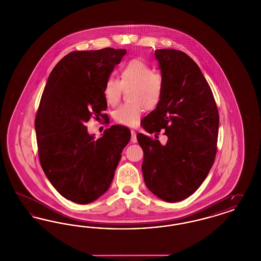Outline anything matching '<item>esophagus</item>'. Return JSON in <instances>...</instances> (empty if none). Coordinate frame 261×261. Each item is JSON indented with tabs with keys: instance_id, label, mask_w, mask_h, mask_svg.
Instances as JSON below:
<instances>
[{
	"instance_id": "esophagus-1",
	"label": "esophagus",
	"mask_w": 261,
	"mask_h": 261,
	"mask_svg": "<svg viewBox=\"0 0 261 261\" xmlns=\"http://www.w3.org/2000/svg\"><path fill=\"white\" fill-rule=\"evenodd\" d=\"M131 142L132 143H136L137 142L136 132L134 130H131Z\"/></svg>"
}]
</instances>
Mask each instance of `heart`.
I'll return each instance as SVG.
<instances>
[{"mask_svg": "<svg viewBox=\"0 0 261 261\" xmlns=\"http://www.w3.org/2000/svg\"><path fill=\"white\" fill-rule=\"evenodd\" d=\"M123 91H129V102L116 109L112 116L119 124L135 126L145 109L152 110L160 103L163 91L162 76L144 61H129L121 66L118 80L113 77L106 80L102 88L103 99L108 105L114 107L120 101Z\"/></svg>", "mask_w": 261, "mask_h": 261, "instance_id": "obj_1", "label": "heart"}]
</instances>
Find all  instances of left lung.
<instances>
[{
  "instance_id": "1",
  "label": "left lung",
  "mask_w": 261,
  "mask_h": 261,
  "mask_svg": "<svg viewBox=\"0 0 261 261\" xmlns=\"http://www.w3.org/2000/svg\"><path fill=\"white\" fill-rule=\"evenodd\" d=\"M163 79L156 109L143 120V128L159 138L137 134L144 151L142 170L149 191L160 199H187L202 184L217 150L219 113L211 87L198 64L173 49L154 51Z\"/></svg>"
}]
</instances>
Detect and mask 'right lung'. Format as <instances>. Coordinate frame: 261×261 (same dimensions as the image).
<instances>
[{"label": "right lung", "instance_id": "1", "mask_svg": "<svg viewBox=\"0 0 261 261\" xmlns=\"http://www.w3.org/2000/svg\"><path fill=\"white\" fill-rule=\"evenodd\" d=\"M123 49L75 50L51 70L35 118L38 154L50 184L63 198L86 204L112 184L130 130L121 125L96 139L85 123L95 115L106 118L102 88ZM106 120V119H105Z\"/></svg>", "mask_w": 261, "mask_h": 261}]
</instances>
